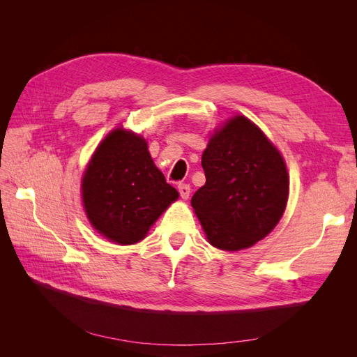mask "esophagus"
Instances as JSON below:
<instances>
[{"label":"esophagus","instance_id":"obj_1","mask_svg":"<svg viewBox=\"0 0 357 357\" xmlns=\"http://www.w3.org/2000/svg\"><path fill=\"white\" fill-rule=\"evenodd\" d=\"M178 192L183 199H188L190 195V186L186 185V183H178Z\"/></svg>","mask_w":357,"mask_h":357}]
</instances>
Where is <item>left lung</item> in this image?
<instances>
[{
  "instance_id": "8db88e82",
  "label": "left lung",
  "mask_w": 357,
  "mask_h": 357,
  "mask_svg": "<svg viewBox=\"0 0 357 357\" xmlns=\"http://www.w3.org/2000/svg\"><path fill=\"white\" fill-rule=\"evenodd\" d=\"M205 185L192 207L211 245L235 252L256 244L282 219L289 195L286 164L261 129L236 116L204 150Z\"/></svg>"
}]
</instances>
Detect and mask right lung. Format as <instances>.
I'll return each mask as SVG.
<instances>
[{"mask_svg": "<svg viewBox=\"0 0 357 357\" xmlns=\"http://www.w3.org/2000/svg\"><path fill=\"white\" fill-rule=\"evenodd\" d=\"M93 228L117 244L143 240L178 192L155 167L146 139L116 129L96 149L82 181Z\"/></svg>", "mask_w": 357, "mask_h": 357, "instance_id": "obj_1", "label": "right lung"}]
</instances>
